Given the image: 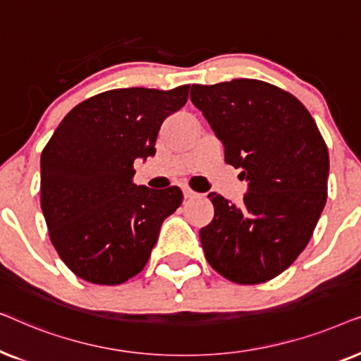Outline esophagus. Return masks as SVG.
Segmentation results:
<instances>
[{"instance_id": "34e87169", "label": "esophagus", "mask_w": 361, "mask_h": 361, "mask_svg": "<svg viewBox=\"0 0 361 361\" xmlns=\"http://www.w3.org/2000/svg\"><path fill=\"white\" fill-rule=\"evenodd\" d=\"M182 190H184V197H185V199H194V197L199 195V194H197V192L189 189V187H184V189H182Z\"/></svg>"}]
</instances>
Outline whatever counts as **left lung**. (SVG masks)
Returning <instances> with one entry per match:
<instances>
[{"mask_svg": "<svg viewBox=\"0 0 361 361\" xmlns=\"http://www.w3.org/2000/svg\"><path fill=\"white\" fill-rule=\"evenodd\" d=\"M190 100L224 142L226 164L248 182L240 209L209 194L215 215L200 230L205 258L236 284L266 283L314 233L327 202V145L307 108L271 83L192 85Z\"/></svg>", "mask_w": 361, "mask_h": 361, "instance_id": "8db88e82", "label": "left lung"}]
</instances>
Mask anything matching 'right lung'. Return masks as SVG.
Here are the masks:
<instances>
[{
	"label": "right lung",
	"mask_w": 361,
	"mask_h": 361,
	"mask_svg": "<svg viewBox=\"0 0 361 361\" xmlns=\"http://www.w3.org/2000/svg\"><path fill=\"white\" fill-rule=\"evenodd\" d=\"M189 88L98 93L67 113L42 149L41 209L54 248L78 278L115 286L146 266L184 195L176 185H136L133 164L156 154L162 121L185 105Z\"/></svg>",
	"instance_id": "right-lung-1"
}]
</instances>
